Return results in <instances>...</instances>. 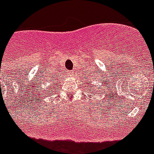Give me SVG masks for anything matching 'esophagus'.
Here are the masks:
<instances>
[{"mask_svg":"<svg viewBox=\"0 0 154 154\" xmlns=\"http://www.w3.org/2000/svg\"><path fill=\"white\" fill-rule=\"evenodd\" d=\"M69 73H70V74H71V72H69Z\"/></svg>","mask_w":154,"mask_h":154,"instance_id":"esophagus-1","label":"esophagus"}]
</instances>
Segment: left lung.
Wrapping results in <instances>:
<instances>
[{"instance_id": "1", "label": "left lung", "mask_w": 154, "mask_h": 154, "mask_svg": "<svg viewBox=\"0 0 154 154\" xmlns=\"http://www.w3.org/2000/svg\"><path fill=\"white\" fill-rule=\"evenodd\" d=\"M86 87H88V89L90 91H93V89L94 88V85H91V81H88V84L86 85Z\"/></svg>"}]
</instances>
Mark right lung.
<instances>
[{
	"label": "right lung",
	"instance_id": "obj_1",
	"mask_svg": "<svg viewBox=\"0 0 154 154\" xmlns=\"http://www.w3.org/2000/svg\"><path fill=\"white\" fill-rule=\"evenodd\" d=\"M52 84H53V83H52ZM48 88V90L46 91V90H45V89H44V90H42V88H41V90H40V94H41V97H39L40 99L42 100V97H43V96L42 95H47V96H49L50 95V94H52V92H53V87L52 86H50V85H49V86L47 87ZM42 92L43 93L42 94L41 93V92ZM42 101H43V100H42Z\"/></svg>",
	"mask_w": 154,
	"mask_h": 154
}]
</instances>
